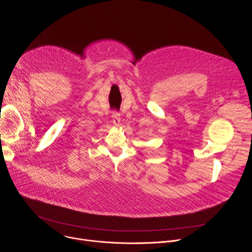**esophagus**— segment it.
<instances>
[{"instance_id":"obj_1","label":"esophagus","mask_w":252,"mask_h":252,"mask_svg":"<svg viewBox=\"0 0 252 252\" xmlns=\"http://www.w3.org/2000/svg\"><path fill=\"white\" fill-rule=\"evenodd\" d=\"M112 118H113V123H114V125H115V126H119L120 123H121V115H120V113L117 112V111H114Z\"/></svg>"}]
</instances>
